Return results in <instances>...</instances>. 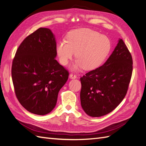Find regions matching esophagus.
I'll return each instance as SVG.
<instances>
[{
    "label": "esophagus",
    "instance_id": "obj_1",
    "mask_svg": "<svg viewBox=\"0 0 146 146\" xmlns=\"http://www.w3.org/2000/svg\"><path fill=\"white\" fill-rule=\"evenodd\" d=\"M69 77H70V78H71V79H76L77 78V76H76V75H75V74H70Z\"/></svg>",
    "mask_w": 146,
    "mask_h": 146
}]
</instances>
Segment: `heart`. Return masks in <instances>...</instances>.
I'll return each mask as SVG.
<instances>
[{
    "label": "heart",
    "mask_w": 146,
    "mask_h": 146,
    "mask_svg": "<svg viewBox=\"0 0 146 146\" xmlns=\"http://www.w3.org/2000/svg\"><path fill=\"white\" fill-rule=\"evenodd\" d=\"M111 48L109 39L90 29L73 30L68 34L66 41L56 44V53L60 63L66 66L75 55L77 59L71 69H94L103 63Z\"/></svg>",
    "instance_id": "heart-1"
}]
</instances>
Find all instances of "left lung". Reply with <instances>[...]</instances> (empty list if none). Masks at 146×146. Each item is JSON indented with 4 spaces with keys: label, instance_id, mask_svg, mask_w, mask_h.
<instances>
[{
    "label": "left lung",
    "instance_id": "8db88e82",
    "mask_svg": "<svg viewBox=\"0 0 146 146\" xmlns=\"http://www.w3.org/2000/svg\"><path fill=\"white\" fill-rule=\"evenodd\" d=\"M133 60L124 42L118 43L107 61L80 78V102L88 116L100 117L111 112L127 94Z\"/></svg>",
    "mask_w": 146,
    "mask_h": 146
}]
</instances>
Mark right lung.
<instances>
[{"mask_svg": "<svg viewBox=\"0 0 146 146\" xmlns=\"http://www.w3.org/2000/svg\"><path fill=\"white\" fill-rule=\"evenodd\" d=\"M55 35L39 28L22 42L13 61L11 76L21 105L29 112L45 115L55 107L59 91L69 72L55 58Z\"/></svg>", "mask_w": 146, "mask_h": 146, "instance_id": "obj_1", "label": "right lung"}]
</instances>
